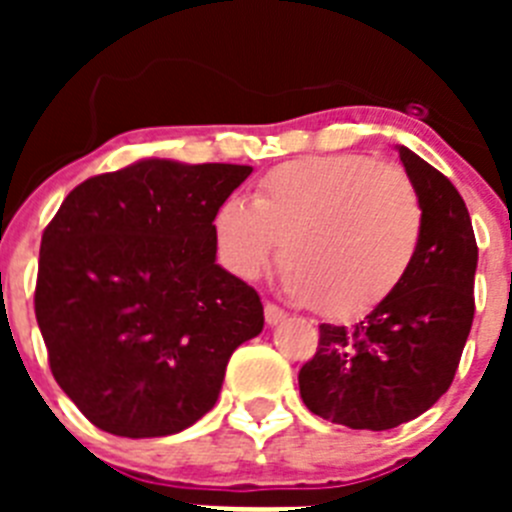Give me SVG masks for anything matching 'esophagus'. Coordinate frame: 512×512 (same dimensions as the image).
<instances>
[{"instance_id":"1","label":"esophagus","mask_w":512,"mask_h":512,"mask_svg":"<svg viewBox=\"0 0 512 512\" xmlns=\"http://www.w3.org/2000/svg\"><path fill=\"white\" fill-rule=\"evenodd\" d=\"M264 318H266V325H279L284 318H287V312H284L282 307L274 305V302H266V305H264Z\"/></svg>"}]
</instances>
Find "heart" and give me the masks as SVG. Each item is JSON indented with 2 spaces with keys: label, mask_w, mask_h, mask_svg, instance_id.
I'll use <instances>...</instances> for the list:
<instances>
[{
  "label": "heart",
  "mask_w": 512,
  "mask_h": 512,
  "mask_svg": "<svg viewBox=\"0 0 512 512\" xmlns=\"http://www.w3.org/2000/svg\"><path fill=\"white\" fill-rule=\"evenodd\" d=\"M423 238L413 182L356 153L277 166L251 197L215 215V243L233 274L253 279L282 243L287 284L315 312L354 318L408 277Z\"/></svg>",
  "instance_id": "heart-1"
}]
</instances>
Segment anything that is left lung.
I'll use <instances>...</instances> for the list:
<instances>
[{
	"instance_id": "left-lung-1",
	"label": "left lung",
	"mask_w": 512,
	"mask_h": 512,
	"mask_svg": "<svg viewBox=\"0 0 512 512\" xmlns=\"http://www.w3.org/2000/svg\"><path fill=\"white\" fill-rule=\"evenodd\" d=\"M423 205V238L408 277L364 320L320 325L318 351L300 369L307 410L354 431H387L436 405L454 382L474 320V241L454 184L397 146Z\"/></svg>"
}]
</instances>
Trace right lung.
<instances>
[{
  "mask_svg": "<svg viewBox=\"0 0 512 512\" xmlns=\"http://www.w3.org/2000/svg\"><path fill=\"white\" fill-rule=\"evenodd\" d=\"M251 171L143 158L81 182L45 228L35 318L58 387L102 431L197 423L264 328L256 289L215 264L212 220Z\"/></svg>",
  "mask_w": 512,
  "mask_h": 512,
  "instance_id": "add662e5",
  "label": "right lung"
}]
</instances>
